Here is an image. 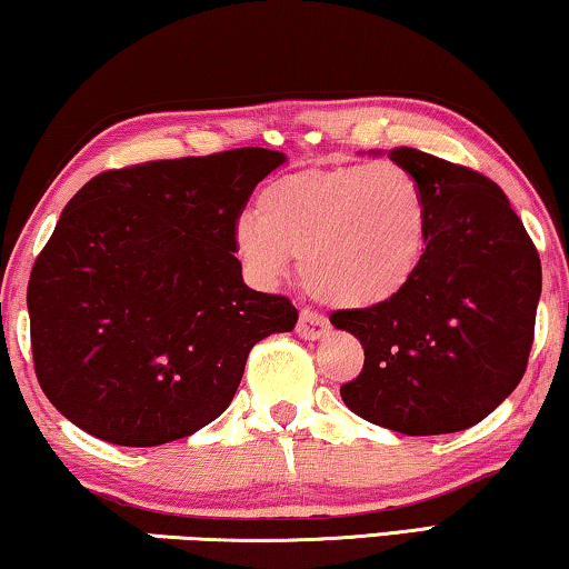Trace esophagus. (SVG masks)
Here are the masks:
<instances>
[{
    "label": "esophagus",
    "instance_id": "1",
    "mask_svg": "<svg viewBox=\"0 0 569 569\" xmlns=\"http://www.w3.org/2000/svg\"><path fill=\"white\" fill-rule=\"evenodd\" d=\"M328 328H330V322H328L326 315H320L315 310H302L300 320H297V336L305 338V340L326 338Z\"/></svg>",
    "mask_w": 569,
    "mask_h": 569
}]
</instances>
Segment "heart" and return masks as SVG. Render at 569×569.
I'll list each match as a JSON object with an SVG mask.
<instances>
[{
  "mask_svg": "<svg viewBox=\"0 0 569 569\" xmlns=\"http://www.w3.org/2000/svg\"><path fill=\"white\" fill-rule=\"evenodd\" d=\"M430 241V200L397 162L336 164L269 182L236 218V254L277 282L300 254L308 290L338 308H376L412 284Z\"/></svg>",
  "mask_w": 569,
  "mask_h": 569,
  "instance_id": "heart-1",
  "label": "heart"
}]
</instances>
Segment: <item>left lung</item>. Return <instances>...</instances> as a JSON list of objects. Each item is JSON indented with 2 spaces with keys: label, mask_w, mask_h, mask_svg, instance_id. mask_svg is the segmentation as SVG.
<instances>
[{
  "label": "left lung",
  "mask_w": 569,
  "mask_h": 569,
  "mask_svg": "<svg viewBox=\"0 0 569 569\" xmlns=\"http://www.w3.org/2000/svg\"><path fill=\"white\" fill-rule=\"evenodd\" d=\"M430 200V241L412 284L330 322L363 346L346 407L401 435L460 432L517 389L535 343L541 264L491 178L412 147L389 152Z\"/></svg>",
  "instance_id": "obj_1"
}]
</instances>
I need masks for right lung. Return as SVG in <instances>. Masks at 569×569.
<instances>
[{
	"label": "right lung",
	"mask_w": 569,
	"mask_h": 569,
	"mask_svg": "<svg viewBox=\"0 0 569 569\" xmlns=\"http://www.w3.org/2000/svg\"><path fill=\"white\" fill-rule=\"evenodd\" d=\"M284 160L264 147L152 160L68 200L28 284L34 373L60 415L154 448L231 405L251 348L297 322L233 257L236 218Z\"/></svg>",
	"instance_id": "1"
}]
</instances>
